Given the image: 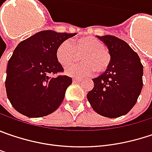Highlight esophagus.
I'll return each mask as SVG.
<instances>
[{
    "mask_svg": "<svg viewBox=\"0 0 152 152\" xmlns=\"http://www.w3.org/2000/svg\"><path fill=\"white\" fill-rule=\"evenodd\" d=\"M82 82V79H79V78H73V83H80Z\"/></svg>",
    "mask_w": 152,
    "mask_h": 152,
    "instance_id": "esophagus-1",
    "label": "esophagus"
}]
</instances>
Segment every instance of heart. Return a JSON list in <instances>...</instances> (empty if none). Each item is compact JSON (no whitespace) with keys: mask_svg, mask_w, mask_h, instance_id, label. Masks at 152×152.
I'll return each instance as SVG.
<instances>
[{"mask_svg":"<svg viewBox=\"0 0 152 152\" xmlns=\"http://www.w3.org/2000/svg\"><path fill=\"white\" fill-rule=\"evenodd\" d=\"M83 53L82 60L84 63L66 68L65 73L68 76H88L94 74L95 70L102 73L110 65L111 55L109 51L104 47L102 41L93 36L75 39L72 41V45L69 41L62 42L57 48L56 57L61 65L67 66L76 61L77 55Z\"/></svg>","mask_w":152,"mask_h":152,"instance_id":"1","label":"heart"}]
</instances>
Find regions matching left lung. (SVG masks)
<instances>
[{
  "mask_svg": "<svg viewBox=\"0 0 152 152\" xmlns=\"http://www.w3.org/2000/svg\"><path fill=\"white\" fill-rule=\"evenodd\" d=\"M107 47L111 63L107 69L94 78V88L87 98L100 115L117 118L126 114L137 102L143 88V65L138 55L121 39L97 36Z\"/></svg>",
  "mask_w": 152,
  "mask_h": 152,
  "instance_id": "left-lung-1",
  "label": "left lung"
}]
</instances>
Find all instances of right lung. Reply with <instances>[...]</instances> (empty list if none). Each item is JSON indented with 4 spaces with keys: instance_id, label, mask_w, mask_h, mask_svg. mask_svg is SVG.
I'll return each instance as SVG.
<instances>
[{
    "instance_id": "right-lung-1",
    "label": "right lung",
    "mask_w": 152,
    "mask_h": 152,
    "mask_svg": "<svg viewBox=\"0 0 152 152\" xmlns=\"http://www.w3.org/2000/svg\"><path fill=\"white\" fill-rule=\"evenodd\" d=\"M76 33L41 31L21 41L7 63V95L15 110L30 118L46 116L63 102L71 77L56 57L58 46Z\"/></svg>"
}]
</instances>
